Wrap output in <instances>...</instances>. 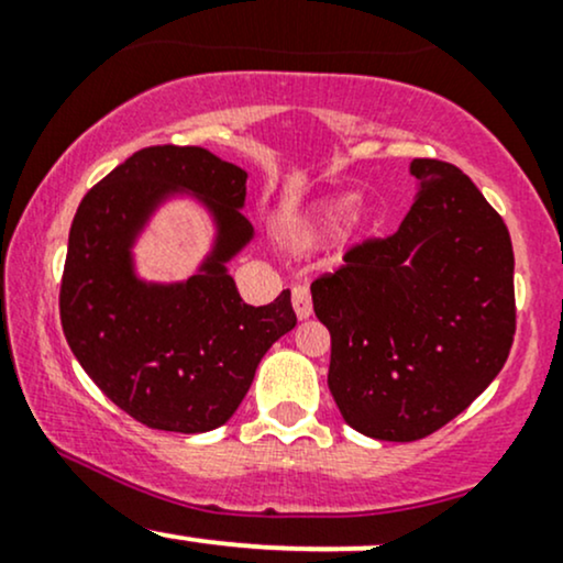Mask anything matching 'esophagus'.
Wrapping results in <instances>:
<instances>
[{"label": "esophagus", "instance_id": "esophagus-1", "mask_svg": "<svg viewBox=\"0 0 563 563\" xmlns=\"http://www.w3.org/2000/svg\"><path fill=\"white\" fill-rule=\"evenodd\" d=\"M290 296H294L296 318L307 320L309 314H312V296H309V288L307 286H294V290H290Z\"/></svg>", "mask_w": 563, "mask_h": 563}]
</instances>
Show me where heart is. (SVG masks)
Wrapping results in <instances>:
<instances>
[{
    "label": "heart",
    "instance_id": "obj_1",
    "mask_svg": "<svg viewBox=\"0 0 563 563\" xmlns=\"http://www.w3.org/2000/svg\"><path fill=\"white\" fill-rule=\"evenodd\" d=\"M349 209H352V198H335V200H331V203L322 206V209L318 211V217L309 222V228L301 230L299 235H296L299 238V243H312V241H318L320 235H325V232H331L335 224L346 217ZM373 222H376V219H373L371 211H360V214L354 217L357 230H367Z\"/></svg>",
    "mask_w": 563,
    "mask_h": 563
}]
</instances>
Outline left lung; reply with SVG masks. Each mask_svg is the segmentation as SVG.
Segmentation results:
<instances>
[{
  "instance_id": "8db88e82",
  "label": "left lung",
  "mask_w": 563,
  "mask_h": 563,
  "mask_svg": "<svg viewBox=\"0 0 563 563\" xmlns=\"http://www.w3.org/2000/svg\"><path fill=\"white\" fill-rule=\"evenodd\" d=\"M418 196L389 238L312 283L331 331L328 386L344 421L416 442L461 416L506 365L516 333L506 222L457 166L416 158Z\"/></svg>"
}]
</instances>
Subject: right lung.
Segmentation results:
<instances>
[{"label": "right lung", "mask_w": 563, "mask_h": 563, "mask_svg": "<svg viewBox=\"0 0 563 563\" xmlns=\"http://www.w3.org/2000/svg\"><path fill=\"white\" fill-rule=\"evenodd\" d=\"M245 179L206 147H142L84 196L70 224L63 333L100 391L147 429L200 434L228 423L267 349L296 325L290 290L251 307L228 273L254 238L241 211ZM174 195L207 206L216 245L187 282L147 284L131 245Z\"/></svg>", "instance_id": "right-lung-1"}]
</instances>
